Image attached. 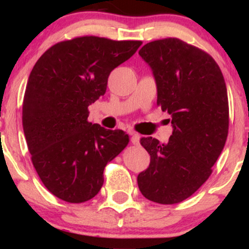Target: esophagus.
<instances>
[{
	"instance_id": "esophagus-1",
	"label": "esophagus",
	"mask_w": 249,
	"mask_h": 249,
	"mask_svg": "<svg viewBox=\"0 0 249 249\" xmlns=\"http://www.w3.org/2000/svg\"><path fill=\"white\" fill-rule=\"evenodd\" d=\"M130 136H131V142H132L133 145H139V139H141V136L136 132H130Z\"/></svg>"
}]
</instances>
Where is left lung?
Here are the masks:
<instances>
[{"mask_svg":"<svg viewBox=\"0 0 249 249\" xmlns=\"http://www.w3.org/2000/svg\"><path fill=\"white\" fill-rule=\"evenodd\" d=\"M139 55L152 69L157 104L172 117L173 132L167 144L141 139L151 161L137 181L151 201L178 204L210 178L225 146L230 124L226 83L212 56L179 38L147 43Z\"/></svg>","mask_w":249,"mask_h":249,"instance_id":"1","label":"left lung"}]
</instances>
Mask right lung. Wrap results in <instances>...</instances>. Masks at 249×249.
<instances>
[{
	"label": "right lung",
	"instance_id": "right-lung-1",
	"mask_svg": "<svg viewBox=\"0 0 249 249\" xmlns=\"http://www.w3.org/2000/svg\"><path fill=\"white\" fill-rule=\"evenodd\" d=\"M142 41L82 36L56 43L31 70L22 122L31 161L43 185L71 204L101 191L104 168L128 144L122 130L88 121L89 105L104 96L110 72Z\"/></svg>",
	"mask_w": 249,
	"mask_h": 249
}]
</instances>
